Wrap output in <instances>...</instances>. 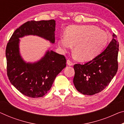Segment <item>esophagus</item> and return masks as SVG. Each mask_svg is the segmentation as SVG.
Segmentation results:
<instances>
[{"label":"esophagus","instance_id":"34e87169","mask_svg":"<svg viewBox=\"0 0 124 124\" xmlns=\"http://www.w3.org/2000/svg\"><path fill=\"white\" fill-rule=\"evenodd\" d=\"M66 64H67L69 66H72L73 65V63L70 60H67L66 61Z\"/></svg>","mask_w":124,"mask_h":124}]
</instances>
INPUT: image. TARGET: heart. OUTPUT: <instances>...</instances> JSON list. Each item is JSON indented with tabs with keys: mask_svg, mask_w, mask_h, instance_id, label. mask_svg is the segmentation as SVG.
<instances>
[{
	"mask_svg": "<svg viewBox=\"0 0 124 124\" xmlns=\"http://www.w3.org/2000/svg\"><path fill=\"white\" fill-rule=\"evenodd\" d=\"M108 34L96 26L71 25L66 28L65 36L60 37L58 45L66 51L74 45V52L78 59L86 62L94 58L106 46Z\"/></svg>",
	"mask_w": 124,
	"mask_h": 124,
	"instance_id": "1",
	"label": "heart"
}]
</instances>
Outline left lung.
Masks as SVG:
<instances>
[{
  "label": "left lung",
  "instance_id": "1",
  "mask_svg": "<svg viewBox=\"0 0 124 124\" xmlns=\"http://www.w3.org/2000/svg\"><path fill=\"white\" fill-rule=\"evenodd\" d=\"M113 39L98 56L84 65L75 64L73 83L81 94L92 95L103 90L117 73L119 42L113 34Z\"/></svg>",
  "mask_w": 124,
  "mask_h": 124
}]
</instances>
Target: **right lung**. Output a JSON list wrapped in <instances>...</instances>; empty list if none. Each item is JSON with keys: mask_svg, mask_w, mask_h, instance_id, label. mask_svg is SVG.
<instances>
[{"mask_svg": "<svg viewBox=\"0 0 124 124\" xmlns=\"http://www.w3.org/2000/svg\"><path fill=\"white\" fill-rule=\"evenodd\" d=\"M55 21H29L16 30L8 43L5 55L7 75L10 83L20 92L30 98L46 94L56 76L66 67V59L53 50H47L40 59L26 62L21 56L19 38L36 35L55 43Z\"/></svg>", "mask_w": 124, "mask_h": 124, "instance_id": "right-lung-1", "label": "right lung"}]
</instances>
